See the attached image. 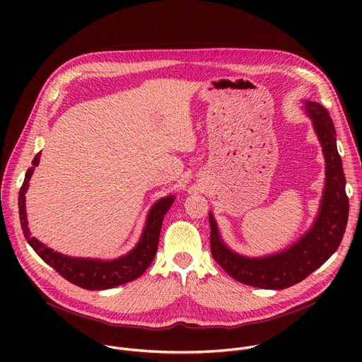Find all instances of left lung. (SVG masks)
<instances>
[{
  "label": "left lung",
  "mask_w": 362,
  "mask_h": 362,
  "mask_svg": "<svg viewBox=\"0 0 362 362\" xmlns=\"http://www.w3.org/2000/svg\"><path fill=\"white\" fill-rule=\"evenodd\" d=\"M302 107L313 120L325 159V185L313 226L282 250L265 256H246L225 243L214 212H209L214 259L240 284L262 289L289 288L325 264L342 240L349 202L345 193V176L337 148L335 127L329 113L320 103L303 100Z\"/></svg>",
  "instance_id": "left-lung-1"
}]
</instances>
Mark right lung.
<instances>
[{"label":"right lung","instance_id":"obj_1","mask_svg":"<svg viewBox=\"0 0 362 362\" xmlns=\"http://www.w3.org/2000/svg\"><path fill=\"white\" fill-rule=\"evenodd\" d=\"M41 153L33 160V168H30L25 173L24 183L20 189L18 196V212L20 222L24 236L30 246L35 250V253L41 259L54 268L63 278L69 282L88 289V291H101L110 289L127 282H132L141 276L146 269L150 267L154 259V255L158 252L160 229L163 223V218L170 209L175 202V194H169L166 197L159 199L151 206L148 215L146 218V223L141 232V236L136 246L127 252L126 255L116 257V259H93V257H74L69 255H63L45 246L42 242L31 236L27 222V211H25V193L30 185V179L35 166L40 163Z\"/></svg>","mask_w":362,"mask_h":362}]
</instances>
